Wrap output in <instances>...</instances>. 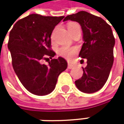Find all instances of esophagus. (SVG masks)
Wrapping results in <instances>:
<instances>
[{"instance_id": "obj_1", "label": "esophagus", "mask_w": 124, "mask_h": 124, "mask_svg": "<svg viewBox=\"0 0 124 124\" xmlns=\"http://www.w3.org/2000/svg\"><path fill=\"white\" fill-rule=\"evenodd\" d=\"M74 64H71V63H68V66H67V67H68V69H72L73 67H74Z\"/></svg>"}]
</instances>
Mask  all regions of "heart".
<instances>
[{
    "label": "heart",
    "mask_w": 124,
    "mask_h": 124,
    "mask_svg": "<svg viewBox=\"0 0 124 124\" xmlns=\"http://www.w3.org/2000/svg\"><path fill=\"white\" fill-rule=\"evenodd\" d=\"M67 29L70 32V34L72 36L75 32L80 31V25L76 22H70L67 24ZM78 50L75 47H67V46H60L57 48V53L59 56L64 57L67 60H70L73 57V56L77 53Z\"/></svg>",
    "instance_id": "obj_1"
}]
</instances>
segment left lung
<instances>
[{
    "label": "left lung",
    "mask_w": 124,
    "mask_h": 124,
    "mask_svg": "<svg viewBox=\"0 0 124 124\" xmlns=\"http://www.w3.org/2000/svg\"><path fill=\"white\" fill-rule=\"evenodd\" d=\"M67 20L81 26L84 43L79 57L86 59L87 64L75 85L85 93L97 92L106 83L113 63L115 38L111 27L102 18L86 11L67 16L63 21Z\"/></svg>",
    "instance_id": "1"
}]
</instances>
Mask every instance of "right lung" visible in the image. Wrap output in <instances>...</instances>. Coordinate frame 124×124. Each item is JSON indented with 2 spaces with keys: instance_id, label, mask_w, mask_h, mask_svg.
<instances>
[{
  "instance_id": "obj_1",
  "label": "right lung",
  "mask_w": 124,
  "mask_h": 124,
  "mask_svg": "<svg viewBox=\"0 0 124 124\" xmlns=\"http://www.w3.org/2000/svg\"><path fill=\"white\" fill-rule=\"evenodd\" d=\"M63 18L31 14L18 20L9 33L8 48L13 68L21 84L32 94L45 95L52 92L58 76L67 67L64 58L52 59L56 54L51 48V34ZM43 60L49 64H42Z\"/></svg>"
}]
</instances>
